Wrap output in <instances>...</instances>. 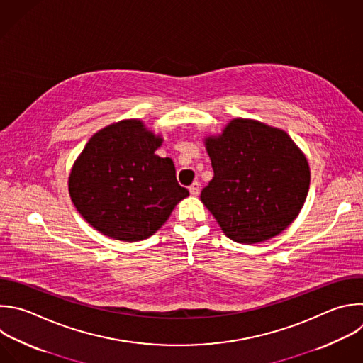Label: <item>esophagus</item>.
I'll return each instance as SVG.
<instances>
[{
    "instance_id": "1",
    "label": "esophagus",
    "mask_w": 363,
    "mask_h": 363,
    "mask_svg": "<svg viewBox=\"0 0 363 363\" xmlns=\"http://www.w3.org/2000/svg\"><path fill=\"white\" fill-rule=\"evenodd\" d=\"M189 192L192 195H198L199 194V182H192V185L189 186Z\"/></svg>"
}]
</instances>
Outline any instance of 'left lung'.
<instances>
[{"mask_svg": "<svg viewBox=\"0 0 363 363\" xmlns=\"http://www.w3.org/2000/svg\"><path fill=\"white\" fill-rule=\"evenodd\" d=\"M205 145L213 178L201 201L228 238L258 244L294 222L305 203L311 174L305 155L285 131L238 118Z\"/></svg>", "mask_w": 363, "mask_h": 363, "instance_id": "obj_1", "label": "left lung"}]
</instances>
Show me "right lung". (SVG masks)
<instances>
[{"mask_svg":"<svg viewBox=\"0 0 363 363\" xmlns=\"http://www.w3.org/2000/svg\"><path fill=\"white\" fill-rule=\"evenodd\" d=\"M162 138L141 121L127 119L96 133L68 179L71 199L101 233L125 242L147 239L189 195L175 177L171 158L155 150Z\"/></svg>","mask_w":363,"mask_h":363,"instance_id":"add662e5","label":"right lung"}]
</instances>
